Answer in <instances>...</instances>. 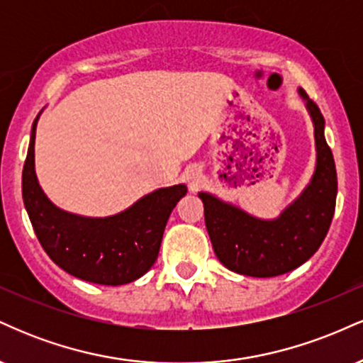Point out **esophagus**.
Instances as JSON below:
<instances>
[{"mask_svg": "<svg viewBox=\"0 0 363 363\" xmlns=\"http://www.w3.org/2000/svg\"><path fill=\"white\" fill-rule=\"evenodd\" d=\"M198 177H199V170L198 169H191L189 172H187V181H196Z\"/></svg>", "mask_w": 363, "mask_h": 363, "instance_id": "esophagus-1", "label": "esophagus"}]
</instances>
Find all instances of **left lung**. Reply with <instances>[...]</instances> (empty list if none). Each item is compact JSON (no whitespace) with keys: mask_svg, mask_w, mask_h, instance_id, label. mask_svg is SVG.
<instances>
[{"mask_svg":"<svg viewBox=\"0 0 363 363\" xmlns=\"http://www.w3.org/2000/svg\"><path fill=\"white\" fill-rule=\"evenodd\" d=\"M298 94L314 123L318 152L314 176L302 194L278 218L261 220L213 194L199 193L213 251L230 272L257 278L289 273L318 251L329 230L338 193L335 158L324 138L319 107L302 89Z\"/></svg>","mask_w":363,"mask_h":363,"instance_id":"obj_1","label":"left lung"}]
</instances>
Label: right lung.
Listing matches in <instances>:
<instances>
[{
	"mask_svg": "<svg viewBox=\"0 0 363 363\" xmlns=\"http://www.w3.org/2000/svg\"><path fill=\"white\" fill-rule=\"evenodd\" d=\"M39 116L32 124L22 172L23 205L48 256L66 273L99 285H124L143 277L157 261L162 235L184 184L160 187L128 210L104 218L68 213L52 205L35 176L34 145Z\"/></svg>",
	"mask_w": 363,
	"mask_h": 363,
	"instance_id": "1",
	"label": "right lung"
}]
</instances>
